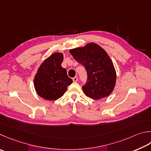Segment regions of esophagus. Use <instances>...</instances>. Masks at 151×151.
I'll list each match as a JSON object with an SVG mask.
<instances>
[{
    "label": "esophagus",
    "mask_w": 151,
    "mask_h": 151,
    "mask_svg": "<svg viewBox=\"0 0 151 151\" xmlns=\"http://www.w3.org/2000/svg\"><path fill=\"white\" fill-rule=\"evenodd\" d=\"M73 82H77L78 81V77H77V76H75V77L73 78Z\"/></svg>",
    "instance_id": "34e87169"
}]
</instances>
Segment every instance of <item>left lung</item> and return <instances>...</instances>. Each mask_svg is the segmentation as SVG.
I'll use <instances>...</instances> for the list:
<instances>
[{
	"label": "left lung",
	"instance_id": "left-lung-1",
	"mask_svg": "<svg viewBox=\"0 0 151 151\" xmlns=\"http://www.w3.org/2000/svg\"><path fill=\"white\" fill-rule=\"evenodd\" d=\"M74 59L82 65L87 72V83L82 90L88 97L99 99L113 91L116 74L113 61L107 53L96 43L69 50Z\"/></svg>",
	"mask_w": 151,
	"mask_h": 151
}]
</instances>
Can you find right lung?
Here are the masks:
<instances>
[{
	"label": "right lung",
	"instance_id": "1",
	"mask_svg": "<svg viewBox=\"0 0 151 151\" xmlns=\"http://www.w3.org/2000/svg\"><path fill=\"white\" fill-rule=\"evenodd\" d=\"M62 53L55 52L46 58L38 69L34 78L37 93L44 99L53 101L60 98L73 81L67 76V70L61 67Z\"/></svg>",
	"mask_w": 151,
	"mask_h": 151
}]
</instances>
